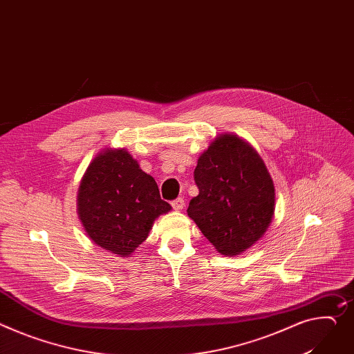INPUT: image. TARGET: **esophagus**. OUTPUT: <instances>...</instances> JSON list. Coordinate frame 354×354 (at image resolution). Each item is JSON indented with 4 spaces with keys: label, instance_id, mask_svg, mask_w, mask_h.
<instances>
[{
    "label": "esophagus",
    "instance_id": "esophagus-1",
    "mask_svg": "<svg viewBox=\"0 0 354 354\" xmlns=\"http://www.w3.org/2000/svg\"><path fill=\"white\" fill-rule=\"evenodd\" d=\"M171 205H173V208L176 209V211H181L183 208H184V198H177V200H174L173 203H171Z\"/></svg>",
    "mask_w": 354,
    "mask_h": 354
}]
</instances>
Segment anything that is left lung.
Here are the masks:
<instances>
[{"label": "left lung", "instance_id": "1", "mask_svg": "<svg viewBox=\"0 0 354 354\" xmlns=\"http://www.w3.org/2000/svg\"><path fill=\"white\" fill-rule=\"evenodd\" d=\"M200 189L187 214L221 255L251 248L275 212V185L258 151L234 133H223L197 161Z\"/></svg>", "mask_w": 354, "mask_h": 354}]
</instances>
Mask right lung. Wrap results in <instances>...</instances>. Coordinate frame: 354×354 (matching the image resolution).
<instances>
[{
  "mask_svg": "<svg viewBox=\"0 0 354 354\" xmlns=\"http://www.w3.org/2000/svg\"><path fill=\"white\" fill-rule=\"evenodd\" d=\"M77 216L97 247L130 257L146 241L154 221L171 205L157 183L126 149L99 151L77 188Z\"/></svg>",
  "mask_w": 354,
  "mask_h": 354,
  "instance_id": "right-lung-1",
  "label": "right lung"
}]
</instances>
